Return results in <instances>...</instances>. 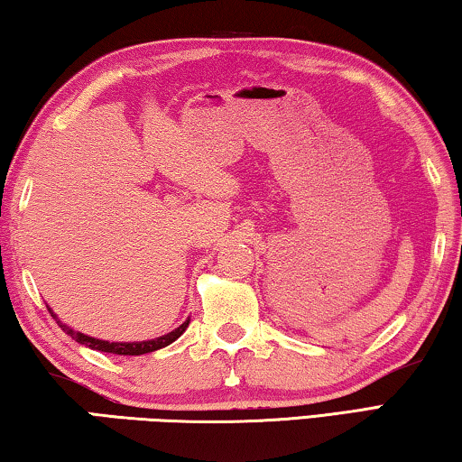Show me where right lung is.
Segmentation results:
<instances>
[{"instance_id": "right-lung-1", "label": "right lung", "mask_w": 462, "mask_h": 462, "mask_svg": "<svg viewBox=\"0 0 462 462\" xmlns=\"http://www.w3.org/2000/svg\"><path fill=\"white\" fill-rule=\"evenodd\" d=\"M49 311L52 314V318L57 319V324L62 328V330H65V334L71 336L75 342L85 344V346H89L91 350H99V353H112V355H124V356H138V355L154 353V350H159V348H165V346H169L171 342H175L179 336H181L187 330V326H189V318H187L185 322L179 328H175L173 332H169L165 336H159V338L140 340V342H109V340H99V338H93V336L73 330V328L62 324L51 308H49Z\"/></svg>"}]
</instances>
